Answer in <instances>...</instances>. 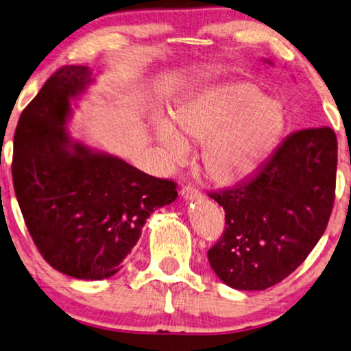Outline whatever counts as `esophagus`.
Listing matches in <instances>:
<instances>
[{
	"label": "esophagus",
	"mask_w": 351,
	"mask_h": 351,
	"mask_svg": "<svg viewBox=\"0 0 351 351\" xmlns=\"http://www.w3.org/2000/svg\"><path fill=\"white\" fill-rule=\"evenodd\" d=\"M181 195H183V197H184L186 200H189V199L195 200V199L200 197V191H199L197 188H195L194 184L188 183V184H184L183 188H181Z\"/></svg>",
	"instance_id": "esophagus-1"
}]
</instances>
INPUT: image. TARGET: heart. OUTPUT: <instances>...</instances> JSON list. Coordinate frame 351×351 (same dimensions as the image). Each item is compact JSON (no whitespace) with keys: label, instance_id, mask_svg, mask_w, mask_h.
Wrapping results in <instances>:
<instances>
[{"label":"heart","instance_id":"b5f03b06","mask_svg":"<svg viewBox=\"0 0 351 351\" xmlns=\"http://www.w3.org/2000/svg\"><path fill=\"white\" fill-rule=\"evenodd\" d=\"M175 121L162 123L158 136L171 158L188 152L186 139L204 143L202 163L218 184L239 183L268 157L286 127L282 106L273 97L260 96L250 83H224L186 101Z\"/></svg>","mask_w":351,"mask_h":351}]
</instances>
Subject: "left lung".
<instances>
[{"instance_id":"8db88e82","label":"left lung","mask_w":351,"mask_h":351,"mask_svg":"<svg viewBox=\"0 0 351 351\" xmlns=\"http://www.w3.org/2000/svg\"><path fill=\"white\" fill-rule=\"evenodd\" d=\"M335 176L334 130L303 128L249 180L208 193L224 208L226 223L208 250L218 278L239 291H265L293 273L328 228Z\"/></svg>"}]
</instances>
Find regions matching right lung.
<instances>
[{
  "mask_svg": "<svg viewBox=\"0 0 351 351\" xmlns=\"http://www.w3.org/2000/svg\"><path fill=\"white\" fill-rule=\"evenodd\" d=\"M88 82L85 65H64L51 75L19 119L11 168L23 221L41 256L67 276L96 281L120 271L146 218L178 191L173 180L70 144L64 128L69 102Z\"/></svg>",
  "mask_w": 351,
  "mask_h": 351,
  "instance_id": "obj_1",
  "label": "right lung"
}]
</instances>
